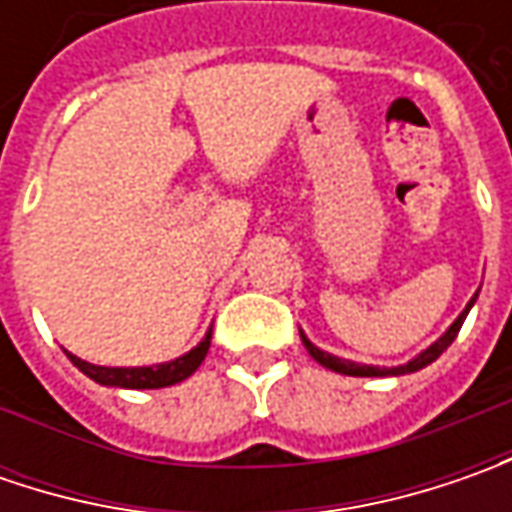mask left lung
I'll return each instance as SVG.
<instances>
[{
    "label": "left lung",
    "instance_id": "obj_1",
    "mask_svg": "<svg viewBox=\"0 0 512 512\" xmlns=\"http://www.w3.org/2000/svg\"><path fill=\"white\" fill-rule=\"evenodd\" d=\"M476 296H479V293H476ZM476 296L467 302V307L459 313V319L447 327L436 342L430 344V347H424L422 353H419V356H413L407 364H396V367H376V364H359V362H350V359H339V356L327 353V350H322V347H316V344L310 342L302 330H299V336H302V342H305L307 353H310L316 362L322 364V367L333 370V373H344V376H404V373H416V370H422V367H427L430 362H436L444 350L453 344V339H456V336H459V330H462L464 319H467V313H470V307L476 305Z\"/></svg>",
    "mask_w": 512,
    "mask_h": 512
}]
</instances>
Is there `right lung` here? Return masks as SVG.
Listing matches in <instances>:
<instances>
[{
	"instance_id": "1",
	"label": "right lung",
	"mask_w": 512,
	"mask_h": 512,
	"mask_svg": "<svg viewBox=\"0 0 512 512\" xmlns=\"http://www.w3.org/2000/svg\"><path fill=\"white\" fill-rule=\"evenodd\" d=\"M210 336H213V327H207L205 339L196 344L193 350H187L185 356L179 359H170L162 364H148V367H102V364H90L79 356L68 353V359L88 379L96 384H105V387H125V390H153V387H170V384L185 382L187 376H193L199 370V364L205 362L207 347H210Z\"/></svg>"
}]
</instances>
